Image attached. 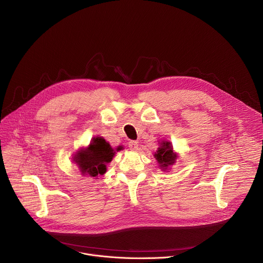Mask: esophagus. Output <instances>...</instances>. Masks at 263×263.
Returning a JSON list of instances; mask_svg holds the SVG:
<instances>
[{
	"instance_id": "34e87169",
	"label": "esophagus",
	"mask_w": 263,
	"mask_h": 263,
	"mask_svg": "<svg viewBox=\"0 0 263 263\" xmlns=\"http://www.w3.org/2000/svg\"><path fill=\"white\" fill-rule=\"evenodd\" d=\"M128 146H129V148L131 149V151H136L137 147H138V141H136V140H130V141L128 142Z\"/></svg>"
}]
</instances>
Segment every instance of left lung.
I'll return each mask as SVG.
<instances>
[{"instance_id": "8db88e82", "label": "left lung", "mask_w": 263, "mask_h": 263, "mask_svg": "<svg viewBox=\"0 0 263 263\" xmlns=\"http://www.w3.org/2000/svg\"><path fill=\"white\" fill-rule=\"evenodd\" d=\"M161 146L158 147V151L155 153V158L156 160L159 162L160 166L165 168L170 165H172L173 163H175V160L177 158V156L174 154L173 148L171 146V143L167 141H162Z\"/></svg>"}]
</instances>
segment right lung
<instances>
[{
    "mask_svg": "<svg viewBox=\"0 0 263 263\" xmlns=\"http://www.w3.org/2000/svg\"><path fill=\"white\" fill-rule=\"evenodd\" d=\"M120 149L121 147H118L117 151ZM115 153L114 148L103 137H95L86 149L74 156V161L83 175L98 177L106 173V164L112 160Z\"/></svg>",
    "mask_w": 263,
    "mask_h": 263,
    "instance_id": "right-lung-1",
    "label": "right lung"
}]
</instances>
